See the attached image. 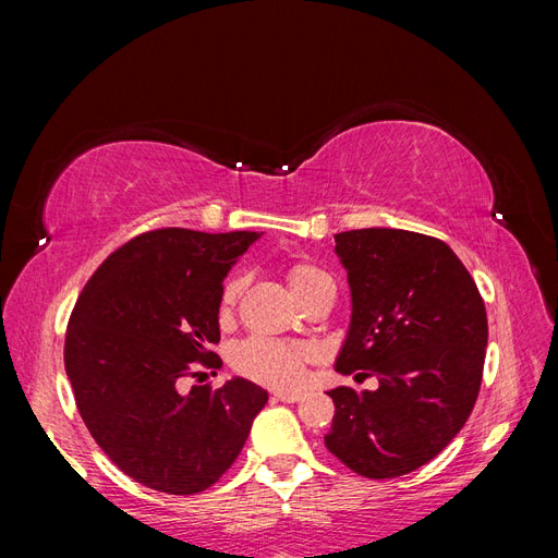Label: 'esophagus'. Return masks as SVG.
Here are the masks:
<instances>
[{
	"label": "esophagus",
	"instance_id": "esophagus-1",
	"mask_svg": "<svg viewBox=\"0 0 558 558\" xmlns=\"http://www.w3.org/2000/svg\"><path fill=\"white\" fill-rule=\"evenodd\" d=\"M302 398L300 391H279L275 393V400H281V402H298Z\"/></svg>",
	"mask_w": 558,
	"mask_h": 558
}]
</instances>
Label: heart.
<instances>
[{
	"label": "heart",
	"instance_id": "obj_1",
	"mask_svg": "<svg viewBox=\"0 0 558 558\" xmlns=\"http://www.w3.org/2000/svg\"><path fill=\"white\" fill-rule=\"evenodd\" d=\"M330 277L312 263H295L289 267V283L295 298L300 300L310 293L314 286L328 281ZM242 293V279L230 277L221 293V314H230ZM312 361V349L302 344H289L267 340V337H253L234 353V367L244 377L272 386V388H293L305 377V367Z\"/></svg>",
	"mask_w": 558,
	"mask_h": 558
}]
</instances>
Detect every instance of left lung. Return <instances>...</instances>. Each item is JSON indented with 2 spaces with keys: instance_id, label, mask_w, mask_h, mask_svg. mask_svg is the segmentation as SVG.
<instances>
[{
  "instance_id": "left-lung-1",
  "label": "left lung",
  "mask_w": 558,
  "mask_h": 558,
  "mask_svg": "<svg viewBox=\"0 0 558 558\" xmlns=\"http://www.w3.org/2000/svg\"><path fill=\"white\" fill-rule=\"evenodd\" d=\"M351 320L335 369L377 377L375 391L337 386L326 447L369 480L426 465L475 408L488 340L484 300L459 256L410 230L335 234Z\"/></svg>"
}]
</instances>
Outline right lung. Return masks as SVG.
Masks as SVG:
<instances>
[{"label": "right lung", "mask_w": 558, "mask_h": 558, "mask_svg": "<svg viewBox=\"0 0 558 558\" xmlns=\"http://www.w3.org/2000/svg\"><path fill=\"white\" fill-rule=\"evenodd\" d=\"M263 232L162 228L95 269L64 337V369L95 442L156 492H205L238 459L267 391L244 377L193 386L218 367L223 279Z\"/></svg>", "instance_id": "obj_1"}]
</instances>
